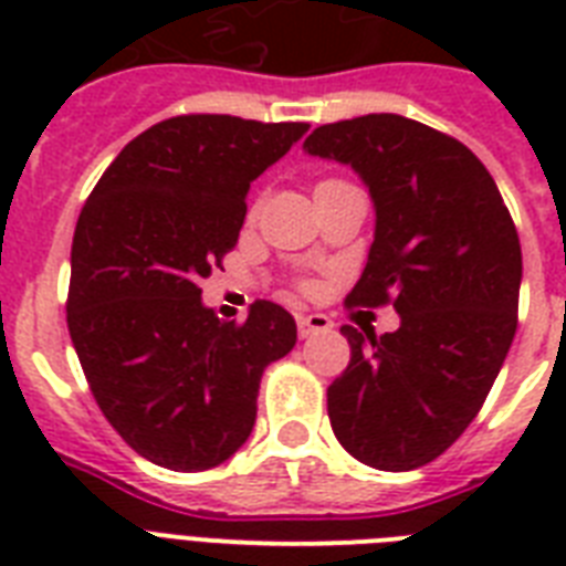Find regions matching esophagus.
I'll return each instance as SVG.
<instances>
[{
	"label": "esophagus",
	"instance_id": "1",
	"mask_svg": "<svg viewBox=\"0 0 566 566\" xmlns=\"http://www.w3.org/2000/svg\"><path fill=\"white\" fill-rule=\"evenodd\" d=\"M296 326H300V337L305 340V337H314L319 335V332H328V328H332V319H328L326 314H302V317L296 319Z\"/></svg>",
	"mask_w": 566,
	"mask_h": 566
}]
</instances>
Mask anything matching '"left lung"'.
<instances>
[{"label": "left lung", "instance_id": "1", "mask_svg": "<svg viewBox=\"0 0 566 566\" xmlns=\"http://www.w3.org/2000/svg\"><path fill=\"white\" fill-rule=\"evenodd\" d=\"M302 149L370 190L376 231L349 300L394 302L399 328L344 326L353 361L328 420L361 464L402 473L473 422L517 332L523 252L500 188L455 137L399 114L314 128Z\"/></svg>", "mask_w": 566, "mask_h": 566}]
</instances>
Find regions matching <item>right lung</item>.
Instances as JSON below:
<instances>
[{
  "label": "right lung",
  "mask_w": 566,
  "mask_h": 566,
  "mask_svg": "<svg viewBox=\"0 0 566 566\" xmlns=\"http://www.w3.org/2000/svg\"><path fill=\"white\" fill-rule=\"evenodd\" d=\"M308 123L229 114L164 119L114 158L75 222L66 326L96 402L137 455L196 473L252 434L266 364L296 346L282 305L243 326L202 302L238 243L249 185Z\"/></svg>",
  "instance_id": "add662e5"
}]
</instances>
